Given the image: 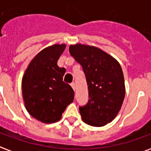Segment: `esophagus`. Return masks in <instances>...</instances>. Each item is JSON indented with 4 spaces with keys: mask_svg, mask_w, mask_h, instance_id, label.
Listing matches in <instances>:
<instances>
[{
    "mask_svg": "<svg viewBox=\"0 0 151 151\" xmlns=\"http://www.w3.org/2000/svg\"><path fill=\"white\" fill-rule=\"evenodd\" d=\"M71 88H73V90L75 91V90H76V84H75V83H71Z\"/></svg>",
    "mask_w": 151,
    "mask_h": 151,
    "instance_id": "obj_1",
    "label": "esophagus"
}]
</instances>
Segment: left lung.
<instances>
[{"instance_id":"8db88e82","label":"left lung","mask_w":151,"mask_h":151,"mask_svg":"<svg viewBox=\"0 0 151 151\" xmlns=\"http://www.w3.org/2000/svg\"><path fill=\"white\" fill-rule=\"evenodd\" d=\"M69 52L82 66L88 88V103L79 108L82 120L92 126H104L116 117L125 98L121 65L109 54L92 46L71 45Z\"/></svg>"}]
</instances>
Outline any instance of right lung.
I'll list each match as a JSON object with an SVG mask.
<instances>
[{
  "instance_id": "1",
  "label": "right lung",
  "mask_w": 151,
  "mask_h": 151,
  "mask_svg": "<svg viewBox=\"0 0 151 151\" xmlns=\"http://www.w3.org/2000/svg\"><path fill=\"white\" fill-rule=\"evenodd\" d=\"M65 44H55L41 50L28 66L22 78V96L26 110L38 121H59L75 92L63 81L66 70L57 65Z\"/></svg>"
}]
</instances>
